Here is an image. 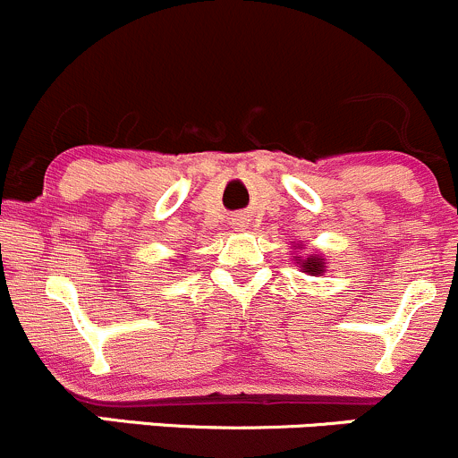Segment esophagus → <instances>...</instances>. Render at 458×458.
Returning <instances> with one entry per match:
<instances>
[{"mask_svg":"<svg viewBox=\"0 0 458 458\" xmlns=\"http://www.w3.org/2000/svg\"><path fill=\"white\" fill-rule=\"evenodd\" d=\"M231 225H233V227H235V229H240V231H242V229H249V220L244 218V216H235V218L231 220Z\"/></svg>","mask_w":458,"mask_h":458,"instance_id":"34e87169","label":"esophagus"}]
</instances>
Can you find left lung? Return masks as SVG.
<instances>
[{"label":"left lung","instance_id":"obj_1","mask_svg":"<svg viewBox=\"0 0 458 458\" xmlns=\"http://www.w3.org/2000/svg\"><path fill=\"white\" fill-rule=\"evenodd\" d=\"M293 258H296L298 265H301V271H305V274L310 276H323L325 271H327V262H325V258L320 256V253H311L310 258H301V256H293Z\"/></svg>","mask_w":458,"mask_h":458}]
</instances>
